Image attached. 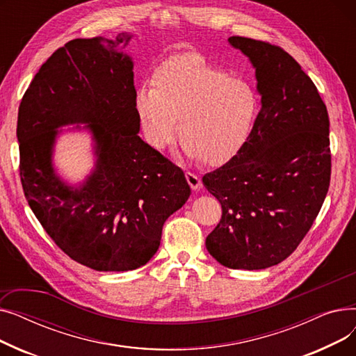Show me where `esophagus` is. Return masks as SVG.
<instances>
[{"instance_id": "34e87169", "label": "esophagus", "mask_w": 356, "mask_h": 356, "mask_svg": "<svg viewBox=\"0 0 356 356\" xmlns=\"http://www.w3.org/2000/svg\"><path fill=\"white\" fill-rule=\"evenodd\" d=\"M186 180H188L189 186H191V188H192L193 191H197V189L200 188V186H202L199 176L195 175V173H192V172H186Z\"/></svg>"}]
</instances>
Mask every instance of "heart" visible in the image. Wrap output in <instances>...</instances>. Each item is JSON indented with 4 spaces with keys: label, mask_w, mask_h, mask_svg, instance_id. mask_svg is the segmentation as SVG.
Segmentation results:
<instances>
[{
    "label": "heart",
    "mask_w": 356,
    "mask_h": 356,
    "mask_svg": "<svg viewBox=\"0 0 356 356\" xmlns=\"http://www.w3.org/2000/svg\"><path fill=\"white\" fill-rule=\"evenodd\" d=\"M259 109L257 89L195 53L165 60L154 86L136 93L145 141L164 149L176 140L180 118L183 149L191 159L222 164L247 143Z\"/></svg>",
    "instance_id": "obj_1"
}]
</instances>
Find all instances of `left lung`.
<instances>
[{
  "label": "left lung",
  "instance_id": "left-lung-1",
  "mask_svg": "<svg viewBox=\"0 0 356 356\" xmlns=\"http://www.w3.org/2000/svg\"><path fill=\"white\" fill-rule=\"evenodd\" d=\"M251 59L261 109L239 152L202 177L222 216L207 236L209 254L234 270H263L290 257L329 191L327 109L291 56L268 42L232 35Z\"/></svg>",
  "mask_w": 356,
  "mask_h": 356
}]
</instances>
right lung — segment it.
Instances as JSON below:
<instances>
[{"label":"right lung","instance_id":"obj_1","mask_svg":"<svg viewBox=\"0 0 356 356\" xmlns=\"http://www.w3.org/2000/svg\"><path fill=\"white\" fill-rule=\"evenodd\" d=\"M129 35L74 39L35 73L18 108L17 138L24 196L66 255L97 271H128L160 247L165 219L191 188L180 167L140 136ZM88 122L97 170L79 190L52 173L58 126Z\"/></svg>","mask_w":356,"mask_h":356}]
</instances>
